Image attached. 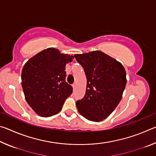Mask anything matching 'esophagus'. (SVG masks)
I'll return each instance as SVG.
<instances>
[{
  "label": "esophagus",
  "mask_w": 156,
  "mask_h": 156,
  "mask_svg": "<svg viewBox=\"0 0 156 156\" xmlns=\"http://www.w3.org/2000/svg\"><path fill=\"white\" fill-rule=\"evenodd\" d=\"M72 87H73V90H75V89H76V83L73 84Z\"/></svg>",
  "instance_id": "obj_1"
}]
</instances>
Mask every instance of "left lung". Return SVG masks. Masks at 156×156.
<instances>
[{
	"label": "left lung",
	"instance_id": "left-lung-1",
	"mask_svg": "<svg viewBox=\"0 0 156 156\" xmlns=\"http://www.w3.org/2000/svg\"><path fill=\"white\" fill-rule=\"evenodd\" d=\"M87 78L86 92L76 101L78 112L89 120L107 118L120 102L126 79L120 62L100 51L75 54Z\"/></svg>",
	"mask_w": 156,
	"mask_h": 156
}]
</instances>
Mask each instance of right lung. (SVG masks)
Returning <instances> with one entry per match:
<instances>
[{
	"label": "right lung",
	"instance_id": "1",
	"mask_svg": "<svg viewBox=\"0 0 156 156\" xmlns=\"http://www.w3.org/2000/svg\"><path fill=\"white\" fill-rule=\"evenodd\" d=\"M73 56L48 48L25 63L21 80L28 105L37 114L50 117L57 114L65 100L72 94V87L65 81V66Z\"/></svg>",
	"mask_w": 156,
	"mask_h": 156
}]
</instances>
